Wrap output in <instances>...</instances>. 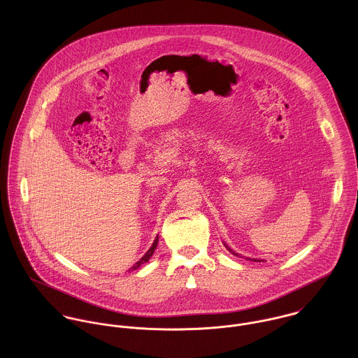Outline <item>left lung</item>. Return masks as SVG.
Here are the masks:
<instances>
[{"instance_id": "8db88e82", "label": "left lung", "mask_w": 358, "mask_h": 358, "mask_svg": "<svg viewBox=\"0 0 358 358\" xmlns=\"http://www.w3.org/2000/svg\"><path fill=\"white\" fill-rule=\"evenodd\" d=\"M224 245H226V244H224ZM226 248H227V250H229V251H230V252H231V254H233V255L238 256V254H236V252H234V251H233V250H230V248H229V247H227V245H226ZM250 260H256V259H250Z\"/></svg>"}]
</instances>
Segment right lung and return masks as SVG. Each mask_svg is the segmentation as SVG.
<instances>
[{"mask_svg":"<svg viewBox=\"0 0 358 358\" xmlns=\"http://www.w3.org/2000/svg\"><path fill=\"white\" fill-rule=\"evenodd\" d=\"M157 244H158V236H157V238L154 240L153 245L150 247V250H149L145 255L142 256V257H141V259H139V260H138V262H136V263H135L129 270H136V268H138V267H141L143 263L149 262V259L153 256L154 251H155V248H157Z\"/></svg>","mask_w":358,"mask_h":358,"instance_id":"right-lung-1","label":"right lung"}]
</instances>
